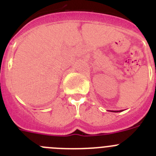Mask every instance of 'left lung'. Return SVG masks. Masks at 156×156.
<instances>
[{
    "label": "left lung",
    "instance_id": "8db88e82",
    "mask_svg": "<svg viewBox=\"0 0 156 156\" xmlns=\"http://www.w3.org/2000/svg\"><path fill=\"white\" fill-rule=\"evenodd\" d=\"M110 112H122V110H120V111H110Z\"/></svg>",
    "mask_w": 156,
    "mask_h": 156
}]
</instances>
